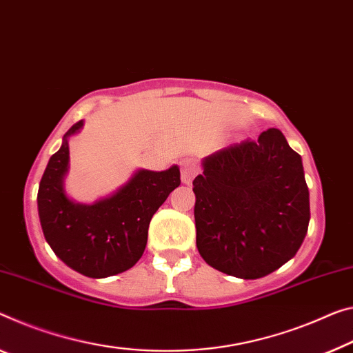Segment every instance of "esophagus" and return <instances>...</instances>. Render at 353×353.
I'll use <instances>...</instances> for the list:
<instances>
[{
    "mask_svg": "<svg viewBox=\"0 0 353 353\" xmlns=\"http://www.w3.org/2000/svg\"><path fill=\"white\" fill-rule=\"evenodd\" d=\"M180 169H181V181L184 184H191L194 176L199 173V165L194 159H183L180 164Z\"/></svg>",
    "mask_w": 353,
    "mask_h": 353,
    "instance_id": "esophagus-1",
    "label": "esophagus"
}]
</instances>
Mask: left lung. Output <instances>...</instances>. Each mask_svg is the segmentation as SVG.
Returning <instances> with one entry per match:
<instances>
[{"mask_svg":"<svg viewBox=\"0 0 353 353\" xmlns=\"http://www.w3.org/2000/svg\"><path fill=\"white\" fill-rule=\"evenodd\" d=\"M195 176V243L210 267L263 278L295 256L309 225L301 156L279 129L216 151Z\"/></svg>","mask_w":353,"mask_h":353,"instance_id":"left-lung-1","label":"left lung"}]
</instances>
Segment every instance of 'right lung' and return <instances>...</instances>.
Returning <instances> with one entry per match:
<instances>
[{
	"instance_id": "obj_1",
	"label": "right lung",
	"mask_w": 353,
	"mask_h": 353,
	"mask_svg": "<svg viewBox=\"0 0 353 353\" xmlns=\"http://www.w3.org/2000/svg\"><path fill=\"white\" fill-rule=\"evenodd\" d=\"M83 128L75 123L46 167L37 192L41 227L53 252L88 278H107L132 268L145 251L148 227L173 189L180 169L137 170L123 188L93 205L75 203L64 191L69 169V137Z\"/></svg>"
}]
</instances>
